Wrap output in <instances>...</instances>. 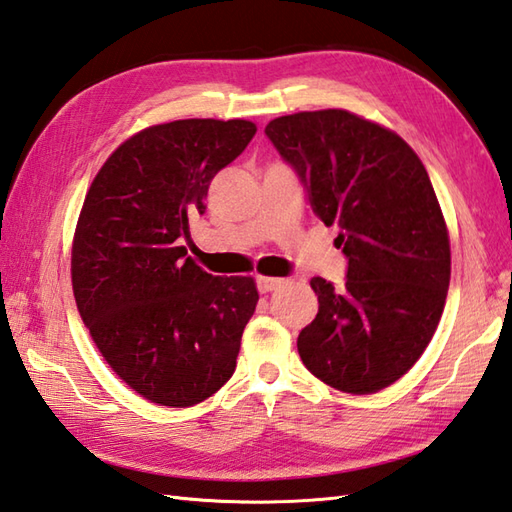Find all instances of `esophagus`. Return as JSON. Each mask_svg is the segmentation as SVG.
I'll return each mask as SVG.
<instances>
[{
  "instance_id": "1",
  "label": "esophagus",
  "mask_w": 512,
  "mask_h": 512,
  "mask_svg": "<svg viewBox=\"0 0 512 512\" xmlns=\"http://www.w3.org/2000/svg\"><path fill=\"white\" fill-rule=\"evenodd\" d=\"M286 284V279H279V277H257V288L259 292H273L277 288H281Z\"/></svg>"
}]
</instances>
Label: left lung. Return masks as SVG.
Returning <instances> with one entry per match:
<instances>
[{
	"mask_svg": "<svg viewBox=\"0 0 512 512\" xmlns=\"http://www.w3.org/2000/svg\"><path fill=\"white\" fill-rule=\"evenodd\" d=\"M266 136L347 257L341 288L310 281L319 312L301 361L334 389L376 394L427 350L447 301L449 231L429 173L398 134L345 110L279 116Z\"/></svg>",
	"mask_w": 512,
	"mask_h": 512,
	"instance_id": "left-lung-1",
	"label": "left lung"
}]
</instances>
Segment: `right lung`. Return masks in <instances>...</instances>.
I'll use <instances>...</instances> for the list:
<instances>
[{
  "label": "right lung",
  "instance_id": "right-lung-1",
  "mask_svg": "<svg viewBox=\"0 0 512 512\" xmlns=\"http://www.w3.org/2000/svg\"><path fill=\"white\" fill-rule=\"evenodd\" d=\"M255 132L242 118L147 127L105 160L85 195L72 242L76 308L107 365L156 405H198L235 372L255 281L209 275L182 239L217 171Z\"/></svg>",
  "mask_w": 512,
  "mask_h": 512
}]
</instances>
